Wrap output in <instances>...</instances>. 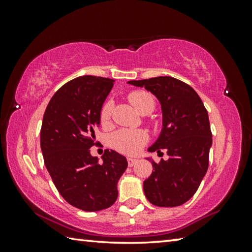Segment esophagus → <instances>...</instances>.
<instances>
[{"mask_svg": "<svg viewBox=\"0 0 252 252\" xmlns=\"http://www.w3.org/2000/svg\"><path fill=\"white\" fill-rule=\"evenodd\" d=\"M127 164H129V167H133V165L138 162L136 159H133V158H127Z\"/></svg>", "mask_w": 252, "mask_h": 252, "instance_id": "1", "label": "esophagus"}]
</instances>
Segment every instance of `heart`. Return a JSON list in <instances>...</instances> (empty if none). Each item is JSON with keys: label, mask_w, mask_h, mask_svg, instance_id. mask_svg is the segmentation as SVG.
I'll return each instance as SVG.
<instances>
[{"label": "heart", "mask_w": 252, "mask_h": 252, "mask_svg": "<svg viewBox=\"0 0 252 252\" xmlns=\"http://www.w3.org/2000/svg\"><path fill=\"white\" fill-rule=\"evenodd\" d=\"M130 103L139 113H151L155 110L156 100L152 94L147 91H133L131 92L129 96ZM113 102L111 100L105 101L100 111V120L102 125H108L111 114H112ZM148 133L143 130H127L122 129L117 131L112 135V144L113 147L123 153L127 155H133L138 152L144 144L148 142Z\"/></svg>", "instance_id": "obj_1"}]
</instances>
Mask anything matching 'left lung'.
<instances>
[{
  "mask_svg": "<svg viewBox=\"0 0 252 252\" xmlns=\"http://www.w3.org/2000/svg\"><path fill=\"white\" fill-rule=\"evenodd\" d=\"M159 100L162 130L150 152L167 151L169 159L151 160L153 171L143 182L147 199L158 207H178L193 197L206 176L212 144L208 111L189 84L172 76L129 81ZM162 153V152H161Z\"/></svg>",
  "mask_w": 252,
  "mask_h": 252,
  "instance_id": "8db88e82",
  "label": "left lung"
}]
</instances>
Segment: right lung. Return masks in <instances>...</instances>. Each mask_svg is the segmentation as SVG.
Instances as JSON below:
<instances>
[{"mask_svg":"<svg viewBox=\"0 0 252 252\" xmlns=\"http://www.w3.org/2000/svg\"><path fill=\"white\" fill-rule=\"evenodd\" d=\"M114 80L84 75L54 93L43 116L41 150L54 186L71 206L99 211L118 198L117 185L126 171V157L105 150L102 162L92 157L100 111Z\"/></svg>","mask_w":252,"mask_h":252,"instance_id":"1","label":"right lung"}]
</instances>
